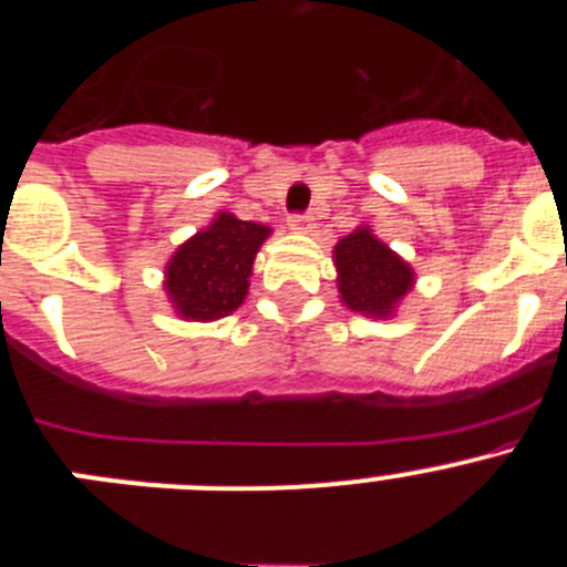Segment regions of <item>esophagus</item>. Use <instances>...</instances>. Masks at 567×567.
<instances>
[{
	"instance_id": "esophagus-1",
	"label": "esophagus",
	"mask_w": 567,
	"mask_h": 567,
	"mask_svg": "<svg viewBox=\"0 0 567 567\" xmlns=\"http://www.w3.org/2000/svg\"><path fill=\"white\" fill-rule=\"evenodd\" d=\"M312 221L315 218L309 213H292L289 215V229H295V233H309Z\"/></svg>"
}]
</instances>
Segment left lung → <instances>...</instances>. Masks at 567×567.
I'll return each instance as SVG.
<instances>
[{"mask_svg": "<svg viewBox=\"0 0 567 567\" xmlns=\"http://www.w3.org/2000/svg\"><path fill=\"white\" fill-rule=\"evenodd\" d=\"M338 289L349 309L372 318H385L398 300L412 289L414 272L403 258L378 240L369 227L354 229L334 247Z\"/></svg>", "mask_w": 567, "mask_h": 567, "instance_id": "left-lung-1", "label": "left lung"}]
</instances>
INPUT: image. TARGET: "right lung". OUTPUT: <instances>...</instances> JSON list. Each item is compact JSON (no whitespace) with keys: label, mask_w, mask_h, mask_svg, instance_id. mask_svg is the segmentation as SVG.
<instances>
[{"label":"right lung","mask_w":567,"mask_h":567,"mask_svg":"<svg viewBox=\"0 0 567 567\" xmlns=\"http://www.w3.org/2000/svg\"><path fill=\"white\" fill-rule=\"evenodd\" d=\"M269 227L221 213L213 227L189 238L167 267V292L184 318L215 320L247 298L252 260Z\"/></svg>","instance_id":"right-lung-1"}]
</instances>
